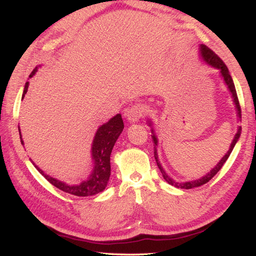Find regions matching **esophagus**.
Segmentation results:
<instances>
[{"mask_svg": "<svg viewBox=\"0 0 256 256\" xmlns=\"http://www.w3.org/2000/svg\"><path fill=\"white\" fill-rule=\"evenodd\" d=\"M144 114H145V108L142 104H134L124 110L126 118L128 119V121H130V122L140 120L142 116H144Z\"/></svg>", "mask_w": 256, "mask_h": 256, "instance_id": "esophagus-1", "label": "esophagus"}]
</instances>
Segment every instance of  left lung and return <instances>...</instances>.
Listing matches in <instances>:
<instances>
[{
    "label": "left lung",
    "instance_id": "8db88e82",
    "mask_svg": "<svg viewBox=\"0 0 256 256\" xmlns=\"http://www.w3.org/2000/svg\"><path fill=\"white\" fill-rule=\"evenodd\" d=\"M200 52H201V56L204 57V60L208 62L209 65H212L214 67H216V68L220 70V73L222 75L224 78V80H225V83L228 85V88H230V91L232 92V98H234V102L236 104V109H237V114H238V116L240 118V114H242V110H240V101H238V96H237V93H236V88H235V85H234V82H232V76L230 74V70H228L227 66L225 65V62H224L222 60V58L219 57L218 55H216L212 49L208 48L206 44H200ZM154 132V130H152ZM240 132H242V128L238 127V130H237V134L235 135V138L234 140H232V145H230V150L227 152V154L224 156V158H222L220 162H219L216 166H214L212 171H210L207 176H204V178H199V180H196V181H190V182H176L174 180H172L171 178L168 176V174L165 173V171L162 168V165L160 164L158 162V150H156V146H158V138L155 137V135L152 136V138H153V142H154V156H155V160H156V163H158V166L160 168V173H162V176L164 178V180L166 181L168 184L171 186H174L176 188H181V189H192V188H196V186H204L206 184V183L209 182L212 178L216 176V174L220 171V168H222V165L226 163V160H228V158H230V155L232 153V148H234L235 144L237 142V140H238V138L240 136Z\"/></svg>",
    "mask_w": 256,
    "mask_h": 256
}]
</instances>
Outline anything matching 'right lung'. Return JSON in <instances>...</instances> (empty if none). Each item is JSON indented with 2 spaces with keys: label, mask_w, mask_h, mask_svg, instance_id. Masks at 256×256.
<instances>
[{
  "label": "right lung",
  "mask_w": 256,
  "mask_h": 256,
  "mask_svg": "<svg viewBox=\"0 0 256 256\" xmlns=\"http://www.w3.org/2000/svg\"><path fill=\"white\" fill-rule=\"evenodd\" d=\"M37 72V67L32 70V73L30 74L29 78L34 76ZM29 82H26L24 85V94L22 98L24 96V94L28 91ZM124 129V121L121 118V114H116L114 118L110 119L106 124H102L100 128L98 129L94 137L93 145H92V158L94 160V168L91 176H90L88 180L80 183V186H68L66 183H62L60 181L52 178V176L44 174L42 170L38 166L36 168L42 174L44 178H46L48 182H50L54 186L58 188V189L66 192V194L78 196H94L98 194L106 189L109 181L110 173H111V164H110V155L112 148L116 144V140L120 136L121 132ZM20 132V129H19ZM20 140L21 144L24 145V140L21 138L20 132Z\"/></svg>",
  "instance_id": "obj_1"
}]
</instances>
